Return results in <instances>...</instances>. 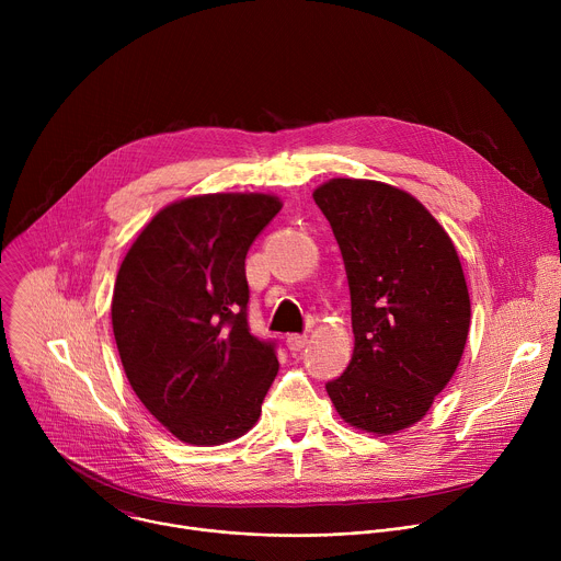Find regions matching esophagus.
Listing matches in <instances>:
<instances>
[{
    "mask_svg": "<svg viewBox=\"0 0 561 561\" xmlns=\"http://www.w3.org/2000/svg\"><path fill=\"white\" fill-rule=\"evenodd\" d=\"M308 337L306 335H288V340H286V344H288V348L293 351V353H299V351H304L306 346H308Z\"/></svg>",
    "mask_w": 561,
    "mask_h": 561,
    "instance_id": "1",
    "label": "esophagus"
}]
</instances>
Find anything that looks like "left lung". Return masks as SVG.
<instances>
[{
    "label": "left lung",
    "mask_w": 561,
    "mask_h": 561,
    "mask_svg": "<svg viewBox=\"0 0 561 561\" xmlns=\"http://www.w3.org/2000/svg\"><path fill=\"white\" fill-rule=\"evenodd\" d=\"M312 199L342 249L355 335L353 359L327 392L359 431H407L463 355L470 297L457 249L417 197L386 182L335 178Z\"/></svg>",
    "instance_id": "left-lung-1"
}]
</instances>
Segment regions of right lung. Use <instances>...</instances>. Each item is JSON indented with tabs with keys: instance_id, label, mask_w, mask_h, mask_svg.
<instances>
[{
	"instance_id": "1",
	"label": "right lung",
	"mask_w": 561,
	"mask_h": 561,
	"mask_svg": "<svg viewBox=\"0 0 561 561\" xmlns=\"http://www.w3.org/2000/svg\"><path fill=\"white\" fill-rule=\"evenodd\" d=\"M271 193H208L159 210L128 249L113 290V333L146 411L180 442L247 435L279 370L247 322V253L282 210Z\"/></svg>"
}]
</instances>
